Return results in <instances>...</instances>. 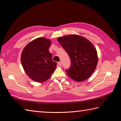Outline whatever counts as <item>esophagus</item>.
I'll return each instance as SVG.
<instances>
[{"mask_svg": "<svg viewBox=\"0 0 121 121\" xmlns=\"http://www.w3.org/2000/svg\"><path fill=\"white\" fill-rule=\"evenodd\" d=\"M58 65H59V66H61V65H62V62H61V61H60V62H58Z\"/></svg>", "mask_w": 121, "mask_h": 121, "instance_id": "1", "label": "esophagus"}]
</instances>
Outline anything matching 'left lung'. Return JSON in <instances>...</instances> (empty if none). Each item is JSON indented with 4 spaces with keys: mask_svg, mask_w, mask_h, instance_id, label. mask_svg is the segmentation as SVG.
<instances>
[{
    "mask_svg": "<svg viewBox=\"0 0 121 121\" xmlns=\"http://www.w3.org/2000/svg\"><path fill=\"white\" fill-rule=\"evenodd\" d=\"M57 40L71 59L70 68L66 70L68 75L76 82L86 80L97 65L98 58L94 46L86 38L75 34L60 37Z\"/></svg>",
    "mask_w": 121,
    "mask_h": 121,
    "instance_id": "8db88e82",
    "label": "left lung"
}]
</instances>
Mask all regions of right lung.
Segmentation results:
<instances>
[{
  "label": "right lung",
  "instance_id": "right-lung-1",
  "mask_svg": "<svg viewBox=\"0 0 121 121\" xmlns=\"http://www.w3.org/2000/svg\"><path fill=\"white\" fill-rule=\"evenodd\" d=\"M51 43L49 39L39 37L28 43L22 51V66L33 81L44 82L56 70V63L52 61V55L49 51Z\"/></svg>",
  "mask_w": 121,
  "mask_h": 121
}]
</instances>
